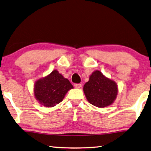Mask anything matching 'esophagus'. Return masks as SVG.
Wrapping results in <instances>:
<instances>
[{"mask_svg":"<svg viewBox=\"0 0 151 151\" xmlns=\"http://www.w3.org/2000/svg\"><path fill=\"white\" fill-rule=\"evenodd\" d=\"M82 86L81 84H75V87L76 88H80Z\"/></svg>","mask_w":151,"mask_h":151,"instance_id":"esophagus-1","label":"esophagus"}]
</instances>
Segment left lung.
<instances>
[{
	"instance_id": "obj_1",
	"label": "left lung",
	"mask_w": 151,
	"mask_h": 151,
	"mask_svg": "<svg viewBox=\"0 0 151 151\" xmlns=\"http://www.w3.org/2000/svg\"><path fill=\"white\" fill-rule=\"evenodd\" d=\"M83 91L88 103L96 107L104 108L114 103L119 89L115 81L106 77L100 70H96L84 85Z\"/></svg>"
}]
</instances>
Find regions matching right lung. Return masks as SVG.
Returning a JSON list of instances; mask_svg holds the SVG:
<instances>
[{
	"instance_id": "right-lung-1",
	"label": "right lung",
	"mask_w": 151,
	"mask_h": 151,
	"mask_svg": "<svg viewBox=\"0 0 151 151\" xmlns=\"http://www.w3.org/2000/svg\"><path fill=\"white\" fill-rule=\"evenodd\" d=\"M73 88L67 78L54 70L35 82L34 95L39 104L45 107H53L62 102L68 91Z\"/></svg>"
}]
</instances>
